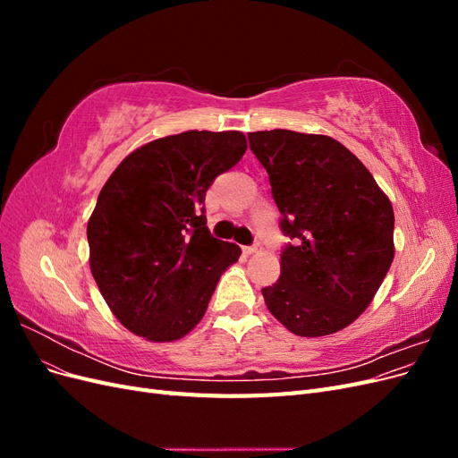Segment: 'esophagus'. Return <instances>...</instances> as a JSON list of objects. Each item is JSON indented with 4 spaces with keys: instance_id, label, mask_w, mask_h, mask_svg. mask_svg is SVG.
<instances>
[{
    "instance_id": "esophagus-1",
    "label": "esophagus",
    "mask_w": 458,
    "mask_h": 458,
    "mask_svg": "<svg viewBox=\"0 0 458 458\" xmlns=\"http://www.w3.org/2000/svg\"><path fill=\"white\" fill-rule=\"evenodd\" d=\"M258 250H259V244H258V242L252 244V246H244V248H242L244 254H254V252H258Z\"/></svg>"
}]
</instances>
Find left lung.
Instances as JSON below:
<instances>
[{
    "label": "left lung",
    "mask_w": 458,
    "mask_h": 458,
    "mask_svg": "<svg viewBox=\"0 0 458 458\" xmlns=\"http://www.w3.org/2000/svg\"><path fill=\"white\" fill-rule=\"evenodd\" d=\"M267 170L288 242L281 276L261 288L275 318L298 336L352 325L394 261V208L353 152L327 135L248 133Z\"/></svg>",
    "instance_id": "obj_1"
}]
</instances>
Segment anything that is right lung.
Wrapping results in <instances>:
<instances>
[{
	"instance_id": "obj_1",
	"label": "right lung",
	"mask_w": 458,
	"mask_h": 458,
	"mask_svg": "<svg viewBox=\"0 0 458 458\" xmlns=\"http://www.w3.org/2000/svg\"><path fill=\"white\" fill-rule=\"evenodd\" d=\"M246 152L241 131H183L120 162L88 221L89 266L110 311L150 342L183 338L241 256L212 237L204 199Z\"/></svg>"
}]
</instances>
